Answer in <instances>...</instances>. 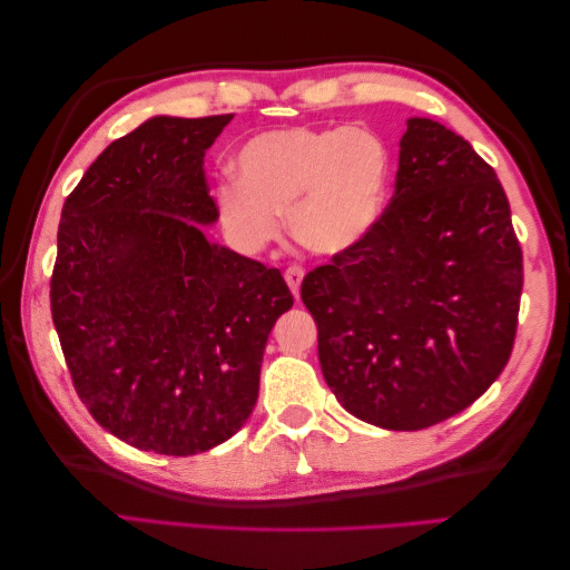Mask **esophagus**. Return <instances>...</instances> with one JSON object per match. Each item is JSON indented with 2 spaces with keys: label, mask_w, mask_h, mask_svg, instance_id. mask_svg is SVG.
I'll return each instance as SVG.
<instances>
[{
  "label": "esophagus",
  "mask_w": 570,
  "mask_h": 570,
  "mask_svg": "<svg viewBox=\"0 0 570 570\" xmlns=\"http://www.w3.org/2000/svg\"><path fill=\"white\" fill-rule=\"evenodd\" d=\"M284 278H286V284H288V288H292V294L298 298V294H301V282H304V269H301V266H288V269L284 272Z\"/></svg>",
  "instance_id": "esophagus-1"
}]
</instances>
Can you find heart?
I'll list each match as a JSON object with an SVG mask.
<instances>
[{
  "label": "heart",
  "mask_w": 570,
  "mask_h": 570,
  "mask_svg": "<svg viewBox=\"0 0 570 570\" xmlns=\"http://www.w3.org/2000/svg\"><path fill=\"white\" fill-rule=\"evenodd\" d=\"M392 149L367 127H292L252 137L215 205L229 242L257 254L288 229L306 249L341 254L365 239L386 208Z\"/></svg>",
  "instance_id": "1"
}]
</instances>
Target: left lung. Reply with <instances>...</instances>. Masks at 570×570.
<instances>
[{
  "instance_id": "8db88e82",
  "label": "left lung",
  "mask_w": 570,
  "mask_h": 570,
  "mask_svg": "<svg viewBox=\"0 0 570 570\" xmlns=\"http://www.w3.org/2000/svg\"><path fill=\"white\" fill-rule=\"evenodd\" d=\"M522 284L492 166L455 131L411 117L390 208L360 245L306 274L301 298L337 402L380 429L419 431L500 377Z\"/></svg>"
}]
</instances>
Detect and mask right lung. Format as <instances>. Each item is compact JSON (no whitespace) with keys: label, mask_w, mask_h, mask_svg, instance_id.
I'll list each match as a JSON object with an SVG mask.
<instances>
[{"label":"right lung","mask_w":570,"mask_h":570,"mask_svg":"<svg viewBox=\"0 0 570 570\" xmlns=\"http://www.w3.org/2000/svg\"><path fill=\"white\" fill-rule=\"evenodd\" d=\"M233 115L151 117L112 141L63 203L51 316L80 402L161 455L220 445L249 419L284 276L213 245L203 156Z\"/></svg>","instance_id":"add662e5"}]
</instances>
